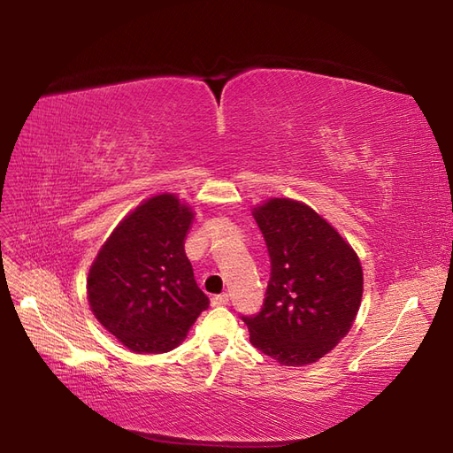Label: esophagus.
Here are the masks:
<instances>
[{
  "mask_svg": "<svg viewBox=\"0 0 453 453\" xmlns=\"http://www.w3.org/2000/svg\"><path fill=\"white\" fill-rule=\"evenodd\" d=\"M225 304H228V295H215L213 298H211V306H215V308H219V306H225Z\"/></svg>",
  "mask_w": 453,
  "mask_h": 453,
  "instance_id": "esophagus-1",
  "label": "esophagus"
}]
</instances>
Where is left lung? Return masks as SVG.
I'll return each mask as SVG.
<instances>
[{"label": "left lung", "instance_id": "left-lung-1", "mask_svg": "<svg viewBox=\"0 0 453 453\" xmlns=\"http://www.w3.org/2000/svg\"><path fill=\"white\" fill-rule=\"evenodd\" d=\"M270 255V281L257 315H242L251 344L285 366L319 361L357 318V253L310 205L270 198L253 208Z\"/></svg>", "mask_w": 453, "mask_h": 453}]
</instances>
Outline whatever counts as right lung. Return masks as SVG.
I'll return each mask as SVG.
<instances>
[{
	"mask_svg": "<svg viewBox=\"0 0 453 453\" xmlns=\"http://www.w3.org/2000/svg\"><path fill=\"white\" fill-rule=\"evenodd\" d=\"M193 219L175 195L149 198L117 225L88 270L92 313L135 353L177 348L210 306L185 255Z\"/></svg>",
	"mask_w": 453,
	"mask_h": 453,
	"instance_id": "add662e5",
	"label": "right lung"
}]
</instances>
